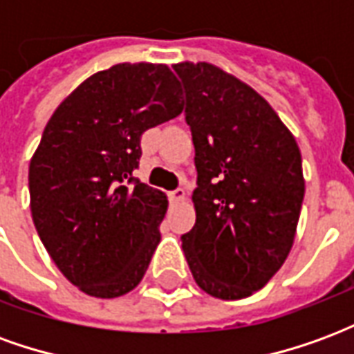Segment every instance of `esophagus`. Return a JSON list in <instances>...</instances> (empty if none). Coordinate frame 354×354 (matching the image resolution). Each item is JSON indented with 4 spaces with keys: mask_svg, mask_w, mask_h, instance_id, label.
Wrapping results in <instances>:
<instances>
[{
    "mask_svg": "<svg viewBox=\"0 0 354 354\" xmlns=\"http://www.w3.org/2000/svg\"><path fill=\"white\" fill-rule=\"evenodd\" d=\"M169 199L172 201V203H180V201H184L185 199L184 187H176V189H172V192L169 193Z\"/></svg>",
    "mask_w": 354,
    "mask_h": 354,
    "instance_id": "34e87169",
    "label": "esophagus"
}]
</instances>
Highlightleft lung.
<instances>
[{
    "label": "left lung",
    "instance_id": "obj_1",
    "mask_svg": "<svg viewBox=\"0 0 354 354\" xmlns=\"http://www.w3.org/2000/svg\"><path fill=\"white\" fill-rule=\"evenodd\" d=\"M172 68L197 169L185 260L207 294L241 299L263 288L292 248L305 193L301 153L273 108L237 77L207 62Z\"/></svg>",
    "mask_w": 354,
    "mask_h": 354
}]
</instances>
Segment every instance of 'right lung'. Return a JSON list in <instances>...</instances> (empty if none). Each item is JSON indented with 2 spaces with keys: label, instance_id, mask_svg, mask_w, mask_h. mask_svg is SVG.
I'll list each match as a JSON object with an SVG mask.
<instances>
[{
  "label": "right lung",
  "instance_id": "right-lung-1",
  "mask_svg": "<svg viewBox=\"0 0 354 354\" xmlns=\"http://www.w3.org/2000/svg\"><path fill=\"white\" fill-rule=\"evenodd\" d=\"M167 66L117 64L66 98L30 161L32 218L68 281L94 297L131 292L161 241L169 201L132 172L142 134L182 113Z\"/></svg>",
  "mask_w": 354,
  "mask_h": 354
}]
</instances>
